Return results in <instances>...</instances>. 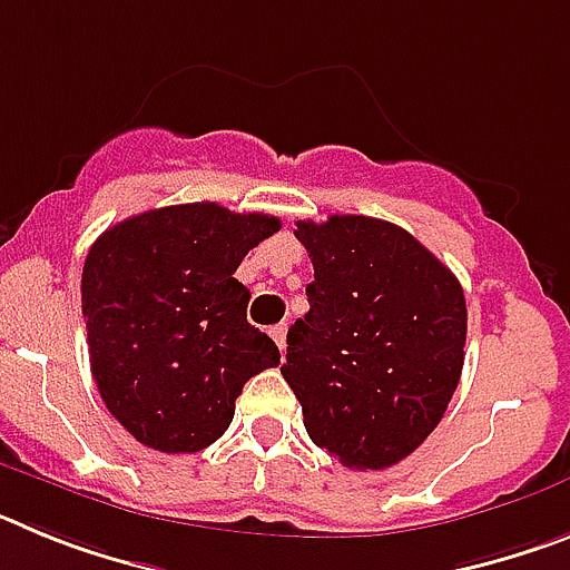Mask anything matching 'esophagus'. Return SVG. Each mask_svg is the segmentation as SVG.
I'll list each match as a JSON object with an SVG mask.
<instances>
[{
  "label": "esophagus",
  "instance_id": "1",
  "mask_svg": "<svg viewBox=\"0 0 570 570\" xmlns=\"http://www.w3.org/2000/svg\"><path fill=\"white\" fill-rule=\"evenodd\" d=\"M271 336H274V342L276 345H279V351L282 354H285V336H288V325H274V328H271Z\"/></svg>",
  "mask_w": 570,
  "mask_h": 570
}]
</instances>
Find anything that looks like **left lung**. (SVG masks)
Instances as JSON below:
<instances>
[{"label":"left lung","mask_w":570,"mask_h":570,"mask_svg":"<svg viewBox=\"0 0 570 570\" xmlns=\"http://www.w3.org/2000/svg\"><path fill=\"white\" fill-rule=\"evenodd\" d=\"M314 262L311 311L288 328L282 376L314 445L356 471L414 454L460 385L462 285L407 230L371 216L296 223Z\"/></svg>","instance_id":"1"}]
</instances>
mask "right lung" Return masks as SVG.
I'll return each instance as SVG.
<instances>
[{
  "label": "right lung",
  "mask_w": 570,
  "mask_h": 570,
  "mask_svg": "<svg viewBox=\"0 0 570 570\" xmlns=\"http://www.w3.org/2000/svg\"><path fill=\"white\" fill-rule=\"evenodd\" d=\"M279 230L216 203L145 210L105 230L82 268L90 371L134 440L196 454L228 431L242 385L279 365L245 316L239 262Z\"/></svg>",
  "instance_id": "right-lung-1"
}]
</instances>
